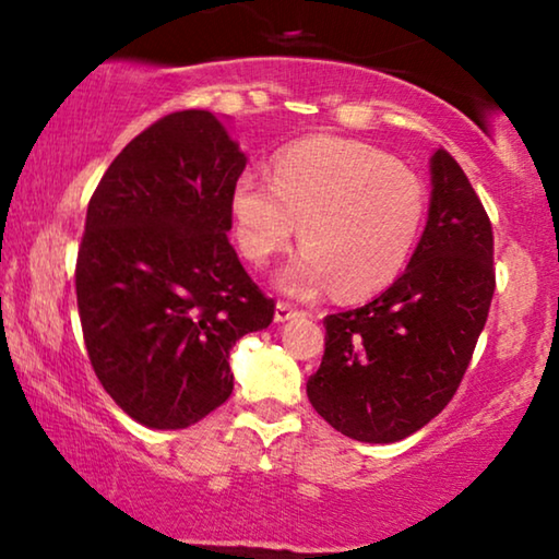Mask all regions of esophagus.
I'll return each instance as SVG.
<instances>
[{
    "instance_id": "34e87169",
    "label": "esophagus",
    "mask_w": 559,
    "mask_h": 559,
    "mask_svg": "<svg viewBox=\"0 0 559 559\" xmlns=\"http://www.w3.org/2000/svg\"><path fill=\"white\" fill-rule=\"evenodd\" d=\"M295 316H300V310L289 302H277V308H274V320H277V323H285V320Z\"/></svg>"
}]
</instances>
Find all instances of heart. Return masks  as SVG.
I'll use <instances>...</instances> for the list:
<instances>
[{"instance_id":"1","label":"heart","mask_w":559,"mask_h":559,"mask_svg":"<svg viewBox=\"0 0 559 559\" xmlns=\"http://www.w3.org/2000/svg\"><path fill=\"white\" fill-rule=\"evenodd\" d=\"M234 236L262 266L300 224L302 254L280 274L289 295L335 287L346 300L377 295L400 277L425 221V188L409 167L364 142L312 136L282 150L272 182L254 173L231 190Z\"/></svg>"}]
</instances>
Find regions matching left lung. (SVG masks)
I'll return each instance as SVG.
<instances>
[{
  "label": "left lung",
  "mask_w": 559,
  "mask_h": 559,
  "mask_svg": "<svg viewBox=\"0 0 559 559\" xmlns=\"http://www.w3.org/2000/svg\"><path fill=\"white\" fill-rule=\"evenodd\" d=\"M430 175L427 226L402 277L364 308L323 320L325 354L308 396L346 438L396 442L438 417L486 325L491 221L450 152H435Z\"/></svg>",
  "instance_id": "1"
}]
</instances>
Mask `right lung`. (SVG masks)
Segmentation results:
<instances>
[{
    "label": "right lung",
    "mask_w": 559,
    "mask_h": 559,
    "mask_svg": "<svg viewBox=\"0 0 559 559\" xmlns=\"http://www.w3.org/2000/svg\"><path fill=\"white\" fill-rule=\"evenodd\" d=\"M247 155L216 114L157 119L88 201L75 262L83 341L106 394L155 430H182L234 392L228 350L274 318L228 241Z\"/></svg>",
    "instance_id": "right-lung-1"
}]
</instances>
